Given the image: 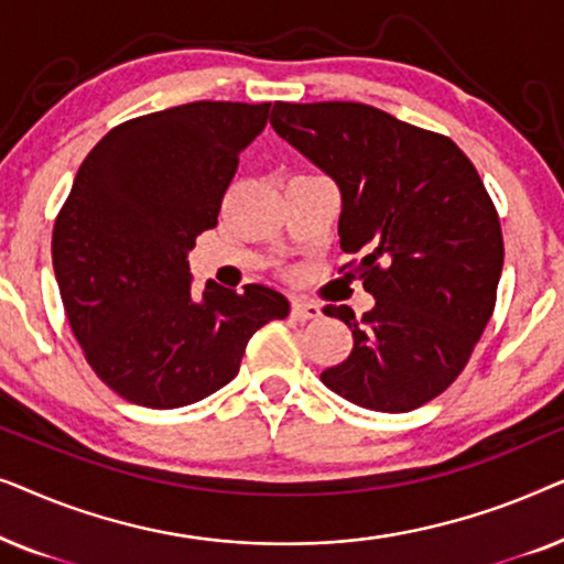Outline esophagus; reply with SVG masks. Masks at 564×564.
<instances>
[{
    "label": "esophagus",
    "mask_w": 564,
    "mask_h": 564,
    "mask_svg": "<svg viewBox=\"0 0 564 564\" xmlns=\"http://www.w3.org/2000/svg\"><path fill=\"white\" fill-rule=\"evenodd\" d=\"M321 315V305L311 303V300H292V318L297 321H313Z\"/></svg>",
    "instance_id": "obj_1"
}]
</instances>
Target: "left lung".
<instances>
[{
    "label": "left lung",
    "mask_w": 564,
    "mask_h": 564,
    "mask_svg": "<svg viewBox=\"0 0 564 564\" xmlns=\"http://www.w3.org/2000/svg\"><path fill=\"white\" fill-rule=\"evenodd\" d=\"M272 128L341 189L338 238L375 307L357 318L328 390L369 411H413L449 388L473 357L503 269L496 205L449 135L361 102H274Z\"/></svg>",
    "instance_id": "1"
}]
</instances>
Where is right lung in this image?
<instances>
[{
    "label": "right lung",
    "instance_id": "1",
    "mask_svg": "<svg viewBox=\"0 0 564 564\" xmlns=\"http://www.w3.org/2000/svg\"><path fill=\"white\" fill-rule=\"evenodd\" d=\"M272 102H189L115 126L76 172L53 226V272L84 359L143 408L197 403L238 375L288 297L246 284L192 292L187 251L218 213Z\"/></svg>",
    "mask_w": 564,
    "mask_h": 564
}]
</instances>
